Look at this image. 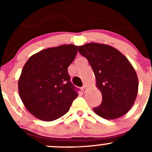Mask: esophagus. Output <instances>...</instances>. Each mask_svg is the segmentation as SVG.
Masks as SVG:
<instances>
[{
	"label": "esophagus",
	"instance_id": "esophagus-1",
	"mask_svg": "<svg viewBox=\"0 0 152 152\" xmlns=\"http://www.w3.org/2000/svg\"><path fill=\"white\" fill-rule=\"evenodd\" d=\"M82 90H83L84 92H85L86 91V90H87V86L86 85H84L83 87H82Z\"/></svg>",
	"mask_w": 152,
	"mask_h": 152
}]
</instances>
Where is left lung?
Masks as SVG:
<instances>
[{
	"instance_id": "8db88e82",
	"label": "left lung",
	"mask_w": 152,
	"mask_h": 152,
	"mask_svg": "<svg viewBox=\"0 0 152 152\" xmlns=\"http://www.w3.org/2000/svg\"><path fill=\"white\" fill-rule=\"evenodd\" d=\"M79 52L88 60L102 95L101 105L93 108L95 113L107 120L124 115L135 102L139 84L128 59L107 44H85L79 46Z\"/></svg>"
}]
</instances>
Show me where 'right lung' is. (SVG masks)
Here are the masks:
<instances>
[{"instance_id": "right-lung-1", "label": "right lung", "mask_w": 152, "mask_h": 152, "mask_svg": "<svg viewBox=\"0 0 152 152\" xmlns=\"http://www.w3.org/2000/svg\"><path fill=\"white\" fill-rule=\"evenodd\" d=\"M78 46L68 44L48 48L32 55L23 67L18 92L26 108L39 120L52 121L68 112L78 96L67 67Z\"/></svg>"}]
</instances>
